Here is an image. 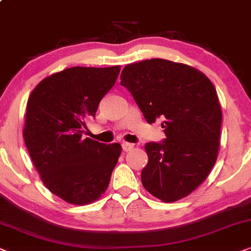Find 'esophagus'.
Instances as JSON below:
<instances>
[{"label":"esophagus","instance_id":"34e87169","mask_svg":"<svg viewBox=\"0 0 251 251\" xmlns=\"http://www.w3.org/2000/svg\"><path fill=\"white\" fill-rule=\"evenodd\" d=\"M122 147H123V150L124 151H129V150H132L133 148H134V146L132 145V143H128V142H124L123 145H122Z\"/></svg>","mask_w":251,"mask_h":251}]
</instances>
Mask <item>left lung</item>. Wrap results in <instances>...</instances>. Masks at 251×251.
Masks as SVG:
<instances>
[{"label":"left lung","mask_w":251,"mask_h":251,"mask_svg":"<svg viewBox=\"0 0 251 251\" xmlns=\"http://www.w3.org/2000/svg\"><path fill=\"white\" fill-rule=\"evenodd\" d=\"M120 80L147 122L162 120L166 135L146 143L143 187L163 202L186 198L218 156L223 116L215 86L198 69L160 58L126 65Z\"/></svg>","instance_id":"obj_1"}]
</instances>
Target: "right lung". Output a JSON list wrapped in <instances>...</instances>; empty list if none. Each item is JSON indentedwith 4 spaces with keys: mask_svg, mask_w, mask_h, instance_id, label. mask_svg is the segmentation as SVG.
Returning <instances> with one entry per match:
<instances>
[{
    "mask_svg": "<svg viewBox=\"0 0 251 251\" xmlns=\"http://www.w3.org/2000/svg\"><path fill=\"white\" fill-rule=\"evenodd\" d=\"M119 71L118 65L65 69L43 79L28 98L26 148L47 188L72 204L101 198L122 152L119 143L82 136Z\"/></svg>",
    "mask_w": 251,
    "mask_h": 251,
    "instance_id": "1",
    "label": "right lung"
}]
</instances>
